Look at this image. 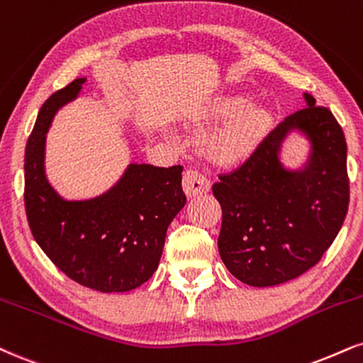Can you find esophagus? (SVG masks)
Returning <instances> with one entry per match:
<instances>
[{"label": "esophagus", "instance_id": "obj_1", "mask_svg": "<svg viewBox=\"0 0 363 363\" xmlns=\"http://www.w3.org/2000/svg\"><path fill=\"white\" fill-rule=\"evenodd\" d=\"M182 189L187 198H196V196H203L209 191V181L204 176H201L196 170H186L182 176Z\"/></svg>", "mask_w": 363, "mask_h": 363}]
</instances>
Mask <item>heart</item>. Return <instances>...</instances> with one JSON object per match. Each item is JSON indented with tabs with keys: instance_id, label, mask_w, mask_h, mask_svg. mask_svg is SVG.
<instances>
[{
	"instance_id": "b5f03b06",
	"label": "heart",
	"mask_w": 363,
	"mask_h": 363,
	"mask_svg": "<svg viewBox=\"0 0 363 363\" xmlns=\"http://www.w3.org/2000/svg\"><path fill=\"white\" fill-rule=\"evenodd\" d=\"M238 96L216 99L204 110L206 118L232 115L206 138V154L218 164H238L255 150L269 128V113L257 104H244Z\"/></svg>"
}]
</instances>
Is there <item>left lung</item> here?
<instances>
[{
  "label": "left lung",
  "instance_id": "8db88e82",
  "mask_svg": "<svg viewBox=\"0 0 363 363\" xmlns=\"http://www.w3.org/2000/svg\"><path fill=\"white\" fill-rule=\"evenodd\" d=\"M308 106L284 118L250 157L220 174L213 194L223 213L218 250L238 281L269 287L303 276L328 250L350 203L347 142L326 106L304 94ZM299 128L313 145L304 171L278 160L285 133Z\"/></svg>",
  "mask_w": 363,
  "mask_h": 363
}]
</instances>
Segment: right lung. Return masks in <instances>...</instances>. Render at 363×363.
<instances>
[{
    "label": "right lung",
    "instance_id": "1",
    "mask_svg": "<svg viewBox=\"0 0 363 363\" xmlns=\"http://www.w3.org/2000/svg\"><path fill=\"white\" fill-rule=\"evenodd\" d=\"M84 81L55 91L38 111L25 148V211L35 242L69 279L99 292H126L159 267L170 221L186 204L182 165L132 164L99 198H60L43 172L45 133L55 111L79 94Z\"/></svg>",
    "mask_w": 363,
    "mask_h": 363
}]
</instances>
